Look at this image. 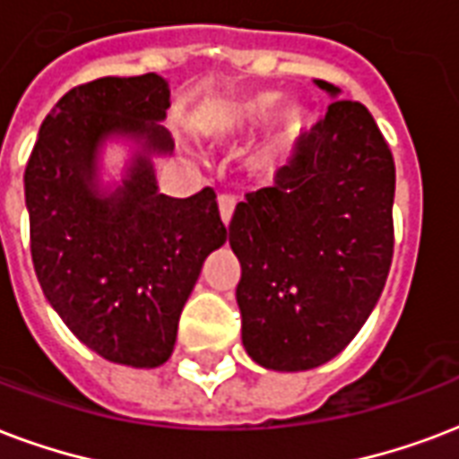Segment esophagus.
Listing matches in <instances>:
<instances>
[{
	"instance_id": "34e87169",
	"label": "esophagus",
	"mask_w": 459,
	"mask_h": 459,
	"mask_svg": "<svg viewBox=\"0 0 459 459\" xmlns=\"http://www.w3.org/2000/svg\"><path fill=\"white\" fill-rule=\"evenodd\" d=\"M233 209H236V199L221 195V197H219V214H221L223 226H229L230 219H233Z\"/></svg>"
}]
</instances>
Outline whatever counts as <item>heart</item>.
Listing matches in <instances>:
<instances>
[{"mask_svg": "<svg viewBox=\"0 0 459 459\" xmlns=\"http://www.w3.org/2000/svg\"><path fill=\"white\" fill-rule=\"evenodd\" d=\"M279 100H281V96L276 91H253V93L226 100V103L216 105L209 113L202 115L199 132H202L204 139L216 142V144L233 142V139L243 136L245 132H250V129L267 120L272 110L279 105ZM300 127H303L300 105H286L284 110L279 113L274 134L269 136L267 144L262 146L257 156H255V168L262 170V173H272L276 163V153L281 152L291 139L299 136Z\"/></svg>", "mask_w": 459, "mask_h": 459, "instance_id": "1", "label": "heart"}]
</instances>
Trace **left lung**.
I'll list each match as a JSON object with an SVG mask.
<instances>
[{"label": "left lung", "instance_id": "1", "mask_svg": "<svg viewBox=\"0 0 459 459\" xmlns=\"http://www.w3.org/2000/svg\"><path fill=\"white\" fill-rule=\"evenodd\" d=\"M334 103L299 136L274 187L245 195L229 226L240 262L243 346L267 370L332 361L373 313L393 262L394 160L366 105Z\"/></svg>", "mask_w": 459, "mask_h": 459}]
</instances>
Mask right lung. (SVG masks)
<instances>
[{"label": "right lung", "mask_w": 459, "mask_h": 459, "mask_svg": "<svg viewBox=\"0 0 459 459\" xmlns=\"http://www.w3.org/2000/svg\"><path fill=\"white\" fill-rule=\"evenodd\" d=\"M170 89L159 74L105 76L59 98L28 159L30 255L45 299L105 361L159 368L202 264L226 243L214 190L187 199L159 192L153 159L173 153L160 122ZM130 146L117 184L102 152Z\"/></svg>", "instance_id": "right-lung-1"}]
</instances>
